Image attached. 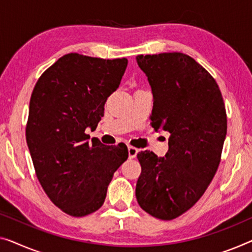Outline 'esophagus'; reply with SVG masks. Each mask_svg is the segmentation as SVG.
<instances>
[{
  "instance_id": "obj_1",
  "label": "esophagus",
  "mask_w": 252,
  "mask_h": 252,
  "mask_svg": "<svg viewBox=\"0 0 252 252\" xmlns=\"http://www.w3.org/2000/svg\"><path fill=\"white\" fill-rule=\"evenodd\" d=\"M127 153H129V158H136L139 149L132 147V146H127Z\"/></svg>"
}]
</instances>
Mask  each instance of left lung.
Listing matches in <instances>:
<instances>
[{"label": "left lung", "mask_w": 252, "mask_h": 252, "mask_svg": "<svg viewBox=\"0 0 252 252\" xmlns=\"http://www.w3.org/2000/svg\"><path fill=\"white\" fill-rule=\"evenodd\" d=\"M153 94L152 126L171 133L165 157L137 155L140 207L156 219L174 220L201 198L219 168L226 137V112L215 79L189 55H138Z\"/></svg>", "instance_id": "obj_1"}]
</instances>
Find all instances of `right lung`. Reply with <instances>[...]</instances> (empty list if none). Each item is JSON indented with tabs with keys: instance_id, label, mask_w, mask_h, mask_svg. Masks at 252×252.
Masks as SVG:
<instances>
[{
	"instance_id": "1",
	"label": "right lung",
	"mask_w": 252,
	"mask_h": 252,
	"mask_svg": "<svg viewBox=\"0 0 252 252\" xmlns=\"http://www.w3.org/2000/svg\"><path fill=\"white\" fill-rule=\"evenodd\" d=\"M126 58L70 53L40 76L32 90L26 139L37 179L55 206L74 217L102 207L126 145L105 146L86 134L96 129L107 97L119 88Z\"/></svg>"
}]
</instances>
